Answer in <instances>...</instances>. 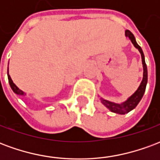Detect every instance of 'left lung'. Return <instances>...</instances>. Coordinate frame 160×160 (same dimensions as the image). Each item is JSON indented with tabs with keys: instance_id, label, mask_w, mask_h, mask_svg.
Listing matches in <instances>:
<instances>
[{
	"instance_id": "8db88e82",
	"label": "left lung",
	"mask_w": 160,
	"mask_h": 160,
	"mask_svg": "<svg viewBox=\"0 0 160 160\" xmlns=\"http://www.w3.org/2000/svg\"><path fill=\"white\" fill-rule=\"evenodd\" d=\"M125 35L128 38H129V39L131 40V42L134 44V47L137 48L140 53H141L142 64H143V79H142V81H141V85H140L137 91L130 98H128L127 101H125L122 104H115V103H112V102H110V101L105 100L102 98H100L102 104L105 105L110 111H111L112 112H115V113L122 115L126 114V113L129 112V111H132L133 109H134L137 106V104H139V102L141 101L143 95H144L147 83H148V68H147V64H146V62H145V56L144 54H143V51L141 49V46L138 45V43L135 41V38H134V36L130 31L127 30L125 32Z\"/></svg>"
}]
</instances>
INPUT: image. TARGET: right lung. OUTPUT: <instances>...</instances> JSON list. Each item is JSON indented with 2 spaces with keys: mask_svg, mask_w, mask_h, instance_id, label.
Wrapping results in <instances>:
<instances>
[{
  "mask_svg": "<svg viewBox=\"0 0 160 160\" xmlns=\"http://www.w3.org/2000/svg\"><path fill=\"white\" fill-rule=\"evenodd\" d=\"M8 81L9 84H10V87L12 88V90L13 91V92H15V93L18 94V95H25V92H24L23 91L20 90V89H19L15 84L12 82V79H11V77H10V75H9L8 73Z\"/></svg>",
  "mask_w": 160,
  "mask_h": 160,
  "instance_id": "add662e5",
  "label": "right lung"
}]
</instances>
